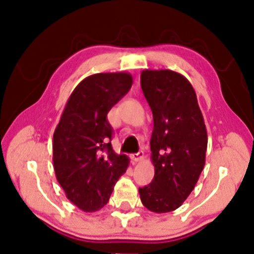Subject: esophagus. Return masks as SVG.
Returning <instances> with one entry per match:
<instances>
[{
    "instance_id": "obj_1",
    "label": "esophagus",
    "mask_w": 254,
    "mask_h": 254,
    "mask_svg": "<svg viewBox=\"0 0 254 254\" xmlns=\"http://www.w3.org/2000/svg\"><path fill=\"white\" fill-rule=\"evenodd\" d=\"M130 158L133 159L134 162H141L142 159L144 158L143 151H138L137 154H131V155H130Z\"/></svg>"
}]
</instances>
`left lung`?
I'll use <instances>...</instances> for the list:
<instances>
[{"instance_id":"1","label":"left lung","mask_w":254,"mask_h":254,"mask_svg":"<svg viewBox=\"0 0 254 254\" xmlns=\"http://www.w3.org/2000/svg\"><path fill=\"white\" fill-rule=\"evenodd\" d=\"M141 88L154 118L155 176L138 193L147 209L164 214L182 206L195 187L206 163L207 129L195 90L185 76L144 69Z\"/></svg>"}]
</instances>
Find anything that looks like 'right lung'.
<instances>
[{"label":"right lung","instance_id":"add662e5","mask_svg":"<svg viewBox=\"0 0 254 254\" xmlns=\"http://www.w3.org/2000/svg\"><path fill=\"white\" fill-rule=\"evenodd\" d=\"M129 72H100L77 84L53 134L55 176L76 207L93 213L105 206L114 185L129 165L114 152L110 110L129 91Z\"/></svg>","mask_w":254,"mask_h":254}]
</instances>
